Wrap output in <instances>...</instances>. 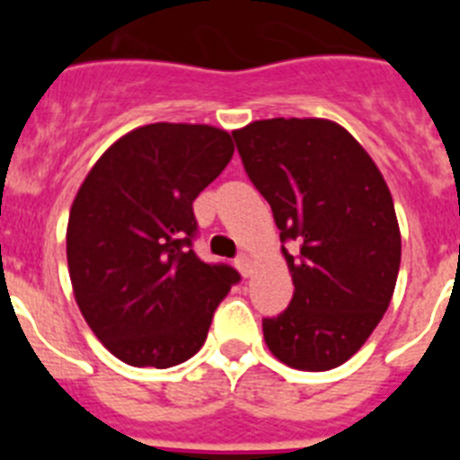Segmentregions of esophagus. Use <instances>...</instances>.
I'll list each match as a JSON object with an SVG mask.
<instances>
[{"label": "esophagus", "mask_w": 460, "mask_h": 460, "mask_svg": "<svg viewBox=\"0 0 460 460\" xmlns=\"http://www.w3.org/2000/svg\"><path fill=\"white\" fill-rule=\"evenodd\" d=\"M234 265H237V270L242 271L243 279H249V276L253 274V262H251V255L239 253L237 260H234Z\"/></svg>", "instance_id": "34e87169"}]
</instances>
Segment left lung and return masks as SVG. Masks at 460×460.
<instances>
[{"label":"left lung","mask_w":460,"mask_h":460,"mask_svg":"<svg viewBox=\"0 0 460 460\" xmlns=\"http://www.w3.org/2000/svg\"><path fill=\"white\" fill-rule=\"evenodd\" d=\"M249 180L271 207L295 283L262 320L267 348L299 371H329L367 343L392 302L401 233L373 158L329 119H262L233 131Z\"/></svg>","instance_id":"left-lung-1"}]
</instances>
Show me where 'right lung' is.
Returning <instances> with one entry per match:
<instances>
[{
    "label": "right lung",
    "mask_w": 460,
    "mask_h": 460,
    "mask_svg": "<svg viewBox=\"0 0 460 460\" xmlns=\"http://www.w3.org/2000/svg\"><path fill=\"white\" fill-rule=\"evenodd\" d=\"M233 154L221 128L158 121L119 137L80 186L66 230L73 295L124 364L170 368L190 359L242 279L193 251V200Z\"/></svg>",
    "instance_id": "right-lung-1"
}]
</instances>
